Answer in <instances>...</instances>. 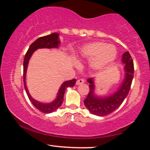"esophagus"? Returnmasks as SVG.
<instances>
[{
    "label": "esophagus",
    "mask_w": 150,
    "mask_h": 150,
    "mask_svg": "<svg viewBox=\"0 0 150 150\" xmlns=\"http://www.w3.org/2000/svg\"><path fill=\"white\" fill-rule=\"evenodd\" d=\"M84 82H85V80H84L83 79H79V80H77L76 85H81V84H83Z\"/></svg>",
    "instance_id": "1"
}]
</instances>
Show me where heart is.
Instances as JSON below:
<instances>
[{
    "label": "heart",
    "mask_w": 150,
    "mask_h": 150,
    "mask_svg": "<svg viewBox=\"0 0 150 150\" xmlns=\"http://www.w3.org/2000/svg\"><path fill=\"white\" fill-rule=\"evenodd\" d=\"M116 55L114 46L104 42H94L82 46L78 56L80 59L90 61L89 65L92 69L101 70L111 63L116 58Z\"/></svg>",
    "instance_id": "heart-1"
}]
</instances>
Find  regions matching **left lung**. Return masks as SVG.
I'll list each match as a JSON object with an SVG mask.
<instances>
[{
  "instance_id": "obj_1",
  "label": "left lung",
  "mask_w": 150,
  "mask_h": 150,
  "mask_svg": "<svg viewBox=\"0 0 150 150\" xmlns=\"http://www.w3.org/2000/svg\"><path fill=\"white\" fill-rule=\"evenodd\" d=\"M121 61L124 64V79L113 94L107 97H99L95 93L94 78L91 77L87 80L89 83V92L84 100V104L92 114L99 116H107L119 107L128 95L133 79V61L128 51L123 53Z\"/></svg>"
}]
</instances>
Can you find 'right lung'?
Returning <instances> with one entry per match:
<instances>
[{
	"label": "right lung",
	"mask_w": 150,
	"mask_h": 150,
	"mask_svg": "<svg viewBox=\"0 0 150 150\" xmlns=\"http://www.w3.org/2000/svg\"><path fill=\"white\" fill-rule=\"evenodd\" d=\"M60 44H61V42H60L59 39V34L58 33H53L49 34V35L39 37L35 42H34L31 44L28 51L26 53L25 58H24L23 80L25 91L27 92L29 99H30L32 104L34 106V107L39 110L41 112L44 113H52L61 106L63 101V97H64L65 90L68 87H73L76 82V80L73 79L71 80L65 81L60 87L57 96L54 100L50 103H42L35 100L30 94V92L27 89V85H26V73H27V67H28V63L31 56H32V54L36 50L39 49H53V48L57 49L59 47Z\"/></svg>",
	"instance_id": "1"
}]
</instances>
